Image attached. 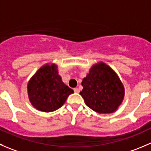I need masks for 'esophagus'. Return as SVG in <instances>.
<instances>
[{"label":"esophagus","mask_w":151,"mask_h":151,"mask_svg":"<svg viewBox=\"0 0 151 151\" xmlns=\"http://www.w3.org/2000/svg\"><path fill=\"white\" fill-rule=\"evenodd\" d=\"M74 91L75 93H80V89H79L78 88H75L74 89Z\"/></svg>","instance_id":"1"}]
</instances>
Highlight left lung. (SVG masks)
Instances as JSON below:
<instances>
[{
    "instance_id": "left-lung-1",
    "label": "left lung",
    "mask_w": 151,
    "mask_h": 151,
    "mask_svg": "<svg viewBox=\"0 0 151 151\" xmlns=\"http://www.w3.org/2000/svg\"><path fill=\"white\" fill-rule=\"evenodd\" d=\"M80 94L88 107L99 114L114 112L125 95L122 82L114 70L104 63L95 64L82 82Z\"/></svg>"
}]
</instances>
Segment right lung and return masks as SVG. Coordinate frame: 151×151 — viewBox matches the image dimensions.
Returning a JSON list of instances; mask_svg holds the SVG:
<instances>
[{"label": "right lung", "instance_id": "right-lung-1", "mask_svg": "<svg viewBox=\"0 0 151 151\" xmlns=\"http://www.w3.org/2000/svg\"><path fill=\"white\" fill-rule=\"evenodd\" d=\"M28 95L36 109L52 112L62 107L74 91L64 84L55 64L44 65L30 79Z\"/></svg>", "mask_w": 151, "mask_h": 151}]
</instances>
